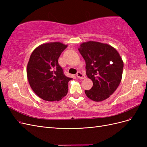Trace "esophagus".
<instances>
[{"instance_id": "esophagus-1", "label": "esophagus", "mask_w": 147, "mask_h": 147, "mask_svg": "<svg viewBox=\"0 0 147 147\" xmlns=\"http://www.w3.org/2000/svg\"><path fill=\"white\" fill-rule=\"evenodd\" d=\"M77 77L78 78H80V79H84V78H85V76H84V75L82 73H81L80 72H77Z\"/></svg>"}]
</instances>
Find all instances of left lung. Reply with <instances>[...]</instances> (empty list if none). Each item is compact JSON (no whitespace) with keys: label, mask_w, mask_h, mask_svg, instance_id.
I'll use <instances>...</instances> for the list:
<instances>
[{"label":"left lung","mask_w":147,"mask_h":147,"mask_svg":"<svg viewBox=\"0 0 147 147\" xmlns=\"http://www.w3.org/2000/svg\"><path fill=\"white\" fill-rule=\"evenodd\" d=\"M78 50L86 63L87 77L93 86L85 90L86 96L96 102L107 99L121 81L123 61L117 50L107 43L95 41L82 43Z\"/></svg>","instance_id":"left-lung-1"}]
</instances>
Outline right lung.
Listing matches in <instances>:
<instances>
[{
	"label": "right lung",
	"mask_w": 147,
	"mask_h": 147,
	"mask_svg": "<svg viewBox=\"0 0 147 147\" xmlns=\"http://www.w3.org/2000/svg\"><path fill=\"white\" fill-rule=\"evenodd\" d=\"M67 45L58 42L43 43L31 54L27 65L30 86L39 97L47 101H59L68 92L67 77L58 64V59Z\"/></svg>",
	"instance_id": "right-lung-1"
}]
</instances>
